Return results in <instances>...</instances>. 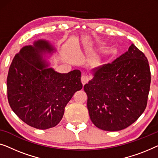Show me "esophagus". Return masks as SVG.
I'll list each match as a JSON object with an SVG mask.
<instances>
[{
  "label": "esophagus",
  "instance_id": "34e87169",
  "mask_svg": "<svg viewBox=\"0 0 158 158\" xmlns=\"http://www.w3.org/2000/svg\"><path fill=\"white\" fill-rule=\"evenodd\" d=\"M81 81L82 84L84 85L85 84L88 83V81H89V77L86 76V75H82L81 78Z\"/></svg>",
  "mask_w": 158,
  "mask_h": 158
}]
</instances>
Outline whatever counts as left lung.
Returning a JSON list of instances; mask_svg holds the SVG:
<instances>
[{
    "instance_id": "8db88e82",
    "label": "left lung",
    "mask_w": 158,
    "mask_h": 158,
    "mask_svg": "<svg viewBox=\"0 0 158 158\" xmlns=\"http://www.w3.org/2000/svg\"><path fill=\"white\" fill-rule=\"evenodd\" d=\"M84 86L93 124L101 130L119 131L133 124L145 111L151 76L145 54L132 44L112 63L93 71Z\"/></svg>"
}]
</instances>
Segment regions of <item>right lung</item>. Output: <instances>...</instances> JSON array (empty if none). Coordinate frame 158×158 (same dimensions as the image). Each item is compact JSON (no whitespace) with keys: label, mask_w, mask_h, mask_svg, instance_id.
Masks as SVG:
<instances>
[{"label":"right lung","mask_w":158,"mask_h":158,"mask_svg":"<svg viewBox=\"0 0 158 158\" xmlns=\"http://www.w3.org/2000/svg\"><path fill=\"white\" fill-rule=\"evenodd\" d=\"M54 48L44 40L27 46L13 58L7 77L8 100L15 114L33 127H54L61 120L65 106L81 89V72L60 74L42 59Z\"/></svg>","instance_id":"add662e5"}]
</instances>
